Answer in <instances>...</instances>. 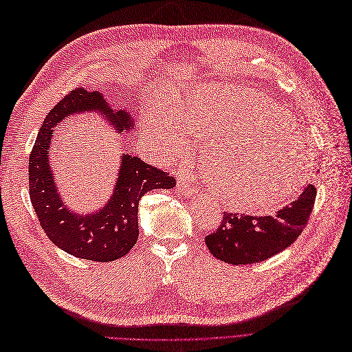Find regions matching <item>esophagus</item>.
Here are the masks:
<instances>
[{
	"mask_svg": "<svg viewBox=\"0 0 352 352\" xmlns=\"http://www.w3.org/2000/svg\"><path fill=\"white\" fill-rule=\"evenodd\" d=\"M177 190L181 195H186V197H191L197 192V188L194 187V184L191 182V179L187 175H179L178 181H177Z\"/></svg>",
	"mask_w": 352,
	"mask_h": 352,
	"instance_id": "1",
	"label": "esophagus"
}]
</instances>
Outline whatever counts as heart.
Here are the masks:
<instances>
[{
	"instance_id": "1",
	"label": "heart",
	"mask_w": 352,
	"mask_h": 352,
	"mask_svg": "<svg viewBox=\"0 0 352 352\" xmlns=\"http://www.w3.org/2000/svg\"><path fill=\"white\" fill-rule=\"evenodd\" d=\"M145 135L166 157L188 144V133L216 138L204 168L223 201L240 210H265L298 192L309 175L311 144L285 109L261 90L220 86L187 100L173 113L146 111Z\"/></svg>"
}]
</instances>
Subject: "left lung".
I'll list each match as a JSON object with an SVG mask.
<instances>
[{
	"label": "left lung",
	"instance_id": "8db88e82",
	"mask_svg": "<svg viewBox=\"0 0 352 352\" xmlns=\"http://www.w3.org/2000/svg\"><path fill=\"white\" fill-rule=\"evenodd\" d=\"M316 188L308 184L286 207L273 216H248L223 212V220L214 233L206 237L210 253L230 265H250L287 249L308 224L315 204Z\"/></svg>",
	"mask_w": 352,
	"mask_h": 352
}]
</instances>
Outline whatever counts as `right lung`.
<instances>
[{
  "mask_svg": "<svg viewBox=\"0 0 352 352\" xmlns=\"http://www.w3.org/2000/svg\"><path fill=\"white\" fill-rule=\"evenodd\" d=\"M98 112L106 124L124 133L135 128L132 116L108 104L99 91L74 89L45 116L28 160L30 198L44 233L63 252L94 262H113L128 254L140 236V200L152 190L175 187V178L144 162L122 154L119 177L111 200L91 214L72 212L60 197L50 168L49 148L53 128L74 113Z\"/></svg>",
  "mask_w": 352,
  "mask_h": 352,
  "instance_id": "right-lung-1",
  "label": "right lung"
}]
</instances>
